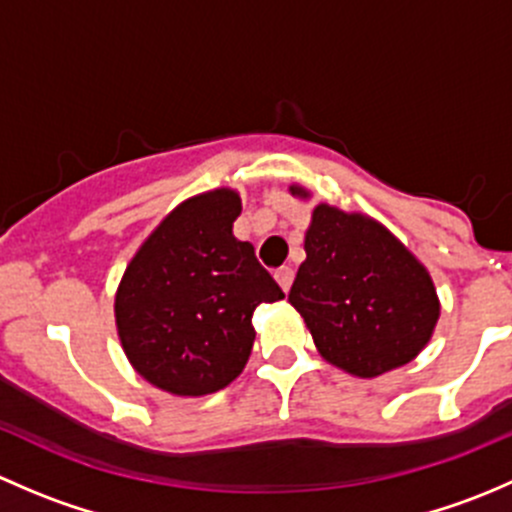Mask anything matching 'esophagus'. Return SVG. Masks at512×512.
I'll use <instances>...</instances> for the list:
<instances>
[{
  "label": "esophagus",
  "mask_w": 512,
  "mask_h": 512,
  "mask_svg": "<svg viewBox=\"0 0 512 512\" xmlns=\"http://www.w3.org/2000/svg\"><path fill=\"white\" fill-rule=\"evenodd\" d=\"M275 280L280 282V287L285 289V292H289V287H292V280H294V270L289 265L280 267V270L275 272Z\"/></svg>",
  "instance_id": "1"
}]
</instances>
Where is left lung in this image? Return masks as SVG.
I'll return each mask as SVG.
<instances>
[{
	"label": "left lung",
	"instance_id": "obj_1",
	"mask_svg": "<svg viewBox=\"0 0 512 512\" xmlns=\"http://www.w3.org/2000/svg\"><path fill=\"white\" fill-rule=\"evenodd\" d=\"M307 200L309 190L289 185ZM289 304L337 369L374 379L414 361L433 337L441 302L414 252L379 220L319 203L304 232Z\"/></svg>",
	"mask_w": 512,
	"mask_h": 512
}]
</instances>
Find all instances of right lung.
Segmentation results:
<instances>
[{
    "instance_id": "right-lung-1",
    "label": "right lung",
    "mask_w": 512,
    "mask_h": 512,
    "mask_svg": "<svg viewBox=\"0 0 512 512\" xmlns=\"http://www.w3.org/2000/svg\"><path fill=\"white\" fill-rule=\"evenodd\" d=\"M240 193L215 188L175 205L143 240L116 289V329L133 369L173 396H208L245 369L252 314L285 297L232 235Z\"/></svg>"
}]
</instances>
